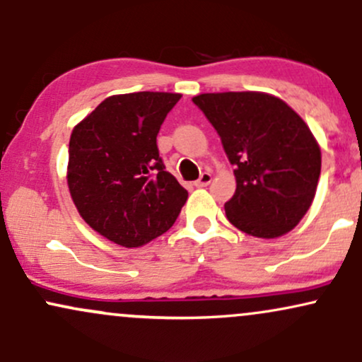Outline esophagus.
Returning a JSON list of instances; mask_svg holds the SVG:
<instances>
[{
  "label": "esophagus",
  "mask_w": 362,
  "mask_h": 362,
  "mask_svg": "<svg viewBox=\"0 0 362 362\" xmlns=\"http://www.w3.org/2000/svg\"><path fill=\"white\" fill-rule=\"evenodd\" d=\"M211 180H213V175H211L209 172H204V173H201V177L197 178V180H195V187H207L211 184Z\"/></svg>",
  "instance_id": "1"
}]
</instances>
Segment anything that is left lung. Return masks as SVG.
<instances>
[{
	"label": "left lung",
	"instance_id": "8db88e82",
	"mask_svg": "<svg viewBox=\"0 0 362 362\" xmlns=\"http://www.w3.org/2000/svg\"><path fill=\"white\" fill-rule=\"evenodd\" d=\"M192 102L235 167L236 190L224 204L228 221L259 238L293 230L313 202L322 170L305 120L281 98L259 91L202 93Z\"/></svg>",
	"mask_w": 362,
	"mask_h": 362
}]
</instances>
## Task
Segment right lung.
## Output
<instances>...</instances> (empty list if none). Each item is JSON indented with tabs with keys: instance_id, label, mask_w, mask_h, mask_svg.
<instances>
[{
	"instance_id": "right-lung-1",
	"label": "right lung",
	"mask_w": 362,
	"mask_h": 362,
	"mask_svg": "<svg viewBox=\"0 0 362 362\" xmlns=\"http://www.w3.org/2000/svg\"><path fill=\"white\" fill-rule=\"evenodd\" d=\"M180 93L105 98L73 129L68 187L81 218L120 247L151 242L173 226L187 190L165 170L156 136Z\"/></svg>"
}]
</instances>
